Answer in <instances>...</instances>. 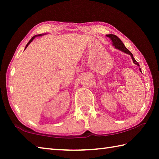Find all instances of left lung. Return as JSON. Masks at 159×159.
<instances>
[{
  "label": "left lung",
  "instance_id": "1",
  "mask_svg": "<svg viewBox=\"0 0 159 159\" xmlns=\"http://www.w3.org/2000/svg\"><path fill=\"white\" fill-rule=\"evenodd\" d=\"M107 36L109 37V39H111V40L112 42H113V45H114V47L116 48V49L121 50V51H123V52H124L125 53L128 54V55H130L131 56L132 59H133V62L135 64H137V65H138V66H139V64H138V61H137L135 60H134V58L133 57V54H132L130 52V51H129L127 49V48H125L124 44H123V42L120 41V39H119V38L116 36V35H114V34H108V35H107ZM139 71H141L140 68H139Z\"/></svg>",
  "mask_w": 159,
  "mask_h": 159
}]
</instances>
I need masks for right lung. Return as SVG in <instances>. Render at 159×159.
<instances>
[{
    "mask_svg": "<svg viewBox=\"0 0 159 159\" xmlns=\"http://www.w3.org/2000/svg\"><path fill=\"white\" fill-rule=\"evenodd\" d=\"M42 36V34H38V35H36V36H33V37H32L31 38V40H30V41H29V43H28L27 44H26V47H25V49H26V48H27V46H28V45H29V43H30L32 41H33V40L35 39V37H36V36Z\"/></svg>",
    "mask_w": 159,
    "mask_h": 159,
    "instance_id": "obj_1",
    "label": "right lung"
}]
</instances>
